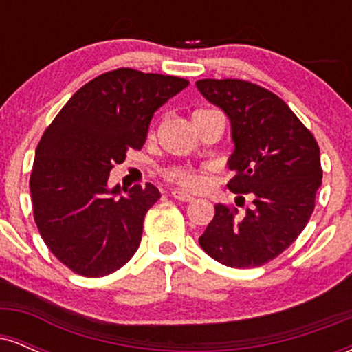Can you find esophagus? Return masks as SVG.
<instances>
[{
  "instance_id": "esophagus-1",
  "label": "esophagus",
  "mask_w": 352,
  "mask_h": 352,
  "mask_svg": "<svg viewBox=\"0 0 352 352\" xmlns=\"http://www.w3.org/2000/svg\"><path fill=\"white\" fill-rule=\"evenodd\" d=\"M172 197L175 200H179V201H192L193 200V197L190 195V193L184 192V190H173Z\"/></svg>"
}]
</instances>
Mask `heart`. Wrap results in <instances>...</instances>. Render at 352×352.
Returning <instances> with one entry per match:
<instances>
[{"label": "heart", "mask_w": 352, "mask_h": 352, "mask_svg": "<svg viewBox=\"0 0 352 352\" xmlns=\"http://www.w3.org/2000/svg\"><path fill=\"white\" fill-rule=\"evenodd\" d=\"M204 112H207V111H205V109H197V111L193 112L192 117L204 114ZM153 135H155V131L151 132V137H153ZM164 175L168 182H172V184H177V185H180V187H185V188H199L200 185L204 184V179H201V175L199 172H195L193 168H190V167H184V165H173V167L165 170Z\"/></svg>", "instance_id": "obj_1"}]
</instances>
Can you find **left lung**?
<instances>
[{
    "mask_svg": "<svg viewBox=\"0 0 352 352\" xmlns=\"http://www.w3.org/2000/svg\"><path fill=\"white\" fill-rule=\"evenodd\" d=\"M197 87L232 122L228 167L233 193H250L245 213L218 204L199 238L204 252L230 268H256L300 236L314 210L322 168L306 125L268 89L243 79H200Z\"/></svg>",
    "mask_w": 352,
    "mask_h": 352,
    "instance_id": "obj_1",
    "label": "left lung"
}]
</instances>
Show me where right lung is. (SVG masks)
<instances>
[{
    "mask_svg": "<svg viewBox=\"0 0 352 352\" xmlns=\"http://www.w3.org/2000/svg\"><path fill=\"white\" fill-rule=\"evenodd\" d=\"M187 86L177 76L119 67L84 84L44 131L30 179L33 215L71 272L106 276L134 256L160 192L145 184L120 195L107 187L109 172L142 148L153 112Z\"/></svg>",
    "mask_w": 352,
    "mask_h": 352,
    "instance_id": "obj_1",
    "label": "right lung"
}]
</instances>
